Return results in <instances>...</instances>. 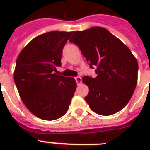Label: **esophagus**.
<instances>
[{
    "mask_svg": "<svg viewBox=\"0 0 150 150\" xmlns=\"http://www.w3.org/2000/svg\"><path fill=\"white\" fill-rule=\"evenodd\" d=\"M75 82H76V83H77L78 85L80 84V83L82 82V79H81V77H79V76H78V77H75Z\"/></svg>",
    "mask_w": 150,
    "mask_h": 150,
    "instance_id": "1",
    "label": "esophagus"
}]
</instances>
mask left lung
<instances>
[{
	"instance_id": "obj_1",
	"label": "left lung",
	"mask_w": 150,
	"mask_h": 150,
	"mask_svg": "<svg viewBox=\"0 0 150 150\" xmlns=\"http://www.w3.org/2000/svg\"><path fill=\"white\" fill-rule=\"evenodd\" d=\"M69 41L79 47L89 68H96V78H82L89 86L85 100L92 110L107 116L123 109L135 91L138 79V61L129 48L99 26L75 31Z\"/></svg>"
}]
</instances>
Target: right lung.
Segmentation results:
<instances>
[{
  "instance_id": "obj_1",
  "label": "right lung",
  "mask_w": 150,
  "mask_h": 150,
  "mask_svg": "<svg viewBox=\"0 0 150 150\" xmlns=\"http://www.w3.org/2000/svg\"><path fill=\"white\" fill-rule=\"evenodd\" d=\"M73 32H48L20 52L14 79L22 102L39 118L53 121L66 114L76 89L74 78L58 75L63 48Z\"/></svg>"
}]
</instances>
